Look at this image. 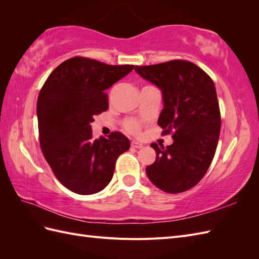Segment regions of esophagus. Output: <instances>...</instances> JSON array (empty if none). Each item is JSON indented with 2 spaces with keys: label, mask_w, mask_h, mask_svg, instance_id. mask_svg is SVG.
I'll list each match as a JSON object with an SVG mask.
<instances>
[{
  "label": "esophagus",
  "mask_w": 259,
  "mask_h": 259,
  "mask_svg": "<svg viewBox=\"0 0 259 259\" xmlns=\"http://www.w3.org/2000/svg\"><path fill=\"white\" fill-rule=\"evenodd\" d=\"M131 146L133 147V148H142L143 147V144L142 143H139V142H136V140H133V142L131 143Z\"/></svg>",
  "instance_id": "34e87169"
}]
</instances>
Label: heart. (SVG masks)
<instances>
[{
  "label": "heart",
  "instance_id": "heart-1",
  "mask_svg": "<svg viewBox=\"0 0 259 259\" xmlns=\"http://www.w3.org/2000/svg\"><path fill=\"white\" fill-rule=\"evenodd\" d=\"M124 126H125V128H126L127 132L133 133V134H136V133H138V131H139V123L135 120H132V119L125 121Z\"/></svg>",
  "mask_w": 259,
  "mask_h": 259
}]
</instances>
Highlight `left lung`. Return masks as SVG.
<instances>
[{
  "instance_id": "obj_1",
  "label": "left lung",
  "mask_w": 259,
  "mask_h": 259,
  "mask_svg": "<svg viewBox=\"0 0 259 259\" xmlns=\"http://www.w3.org/2000/svg\"><path fill=\"white\" fill-rule=\"evenodd\" d=\"M145 80L162 91L163 110L158 124L174 143L164 148L151 144L156 152L147 166L150 182L168 193L191 189L207 171L221 133V111L215 84L207 73L186 60L135 67Z\"/></svg>"
}]
</instances>
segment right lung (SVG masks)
<instances>
[{
  "label": "right lung",
  "instance_id": "right-lung-1",
  "mask_svg": "<svg viewBox=\"0 0 259 259\" xmlns=\"http://www.w3.org/2000/svg\"><path fill=\"white\" fill-rule=\"evenodd\" d=\"M134 66L73 57L50 74L38 94L40 146L55 176L77 194H94L111 182L116 159L130 149L122 133L93 138L94 116L108 110L106 90Z\"/></svg>",
  "mask_w": 259,
  "mask_h": 259
}]
</instances>
